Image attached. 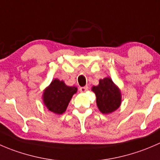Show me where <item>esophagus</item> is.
<instances>
[{
    "label": "esophagus",
    "mask_w": 160,
    "mask_h": 160,
    "mask_svg": "<svg viewBox=\"0 0 160 160\" xmlns=\"http://www.w3.org/2000/svg\"><path fill=\"white\" fill-rule=\"evenodd\" d=\"M88 90V86H84V87H80L79 88V91L81 92H85Z\"/></svg>",
    "instance_id": "34e87169"
}]
</instances>
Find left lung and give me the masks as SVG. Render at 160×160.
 Instances as JSON below:
<instances>
[{"label":"left lung","instance_id":"8db88e82","mask_svg":"<svg viewBox=\"0 0 160 160\" xmlns=\"http://www.w3.org/2000/svg\"><path fill=\"white\" fill-rule=\"evenodd\" d=\"M92 89L96 94L98 108L102 113H112L121 105L120 90L110 78L99 80V85L93 86Z\"/></svg>","mask_w":160,"mask_h":160}]
</instances>
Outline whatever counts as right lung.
<instances>
[{
    "instance_id": "1",
    "label": "right lung",
    "mask_w": 160,
    "mask_h": 160,
    "mask_svg": "<svg viewBox=\"0 0 160 160\" xmlns=\"http://www.w3.org/2000/svg\"><path fill=\"white\" fill-rule=\"evenodd\" d=\"M76 92V87L68 86L63 81L54 79L44 91V104L49 110L61 114L66 110L72 96Z\"/></svg>"
}]
</instances>
